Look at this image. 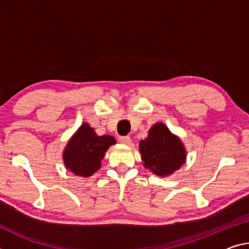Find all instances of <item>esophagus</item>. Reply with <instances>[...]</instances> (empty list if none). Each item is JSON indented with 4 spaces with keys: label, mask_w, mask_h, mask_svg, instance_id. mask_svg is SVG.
<instances>
[{
    "label": "esophagus",
    "mask_w": 249,
    "mask_h": 249,
    "mask_svg": "<svg viewBox=\"0 0 249 249\" xmlns=\"http://www.w3.org/2000/svg\"><path fill=\"white\" fill-rule=\"evenodd\" d=\"M120 142L123 144H129L131 143V137L129 136H120Z\"/></svg>",
    "instance_id": "1"
}]
</instances>
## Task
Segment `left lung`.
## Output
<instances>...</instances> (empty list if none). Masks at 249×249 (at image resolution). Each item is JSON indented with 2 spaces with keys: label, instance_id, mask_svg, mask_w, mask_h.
Masks as SVG:
<instances>
[{
  "label": "left lung",
  "instance_id": "left-lung-1",
  "mask_svg": "<svg viewBox=\"0 0 249 249\" xmlns=\"http://www.w3.org/2000/svg\"><path fill=\"white\" fill-rule=\"evenodd\" d=\"M140 152L144 166L160 176L173 174L186 159L181 142L163 123L149 129L148 136L141 141Z\"/></svg>",
  "mask_w": 249,
  "mask_h": 249
}]
</instances>
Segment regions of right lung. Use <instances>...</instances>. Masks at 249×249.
<instances>
[{"label": "right lung", "mask_w": 249, "mask_h": 249, "mask_svg": "<svg viewBox=\"0 0 249 249\" xmlns=\"http://www.w3.org/2000/svg\"><path fill=\"white\" fill-rule=\"evenodd\" d=\"M116 141L113 136H98L88 123L83 124L66 146L63 159L75 175L89 177L101 167L105 152Z\"/></svg>", "instance_id": "right-lung-1"}]
</instances>
